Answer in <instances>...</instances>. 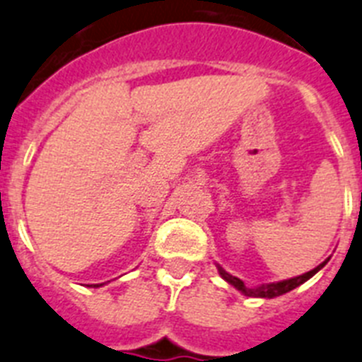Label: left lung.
Instances as JSON below:
<instances>
[{
    "mask_svg": "<svg viewBox=\"0 0 362 362\" xmlns=\"http://www.w3.org/2000/svg\"><path fill=\"white\" fill-rule=\"evenodd\" d=\"M327 261H329V257H327L326 261H322L320 265L315 267V269L309 270V272H305V274H302V276H296V278H291V279H284V281H276V284L259 285V287H247V285L243 284L241 279L235 278V276H232V274H228L223 267L217 265V269H218V274L223 276V279H226L228 284L233 285V287H235L238 291H241L245 296H250V298H276V296H281V294L296 289L298 285L305 284L309 278H313V276L317 274L318 270L322 269V267L326 265Z\"/></svg>",
    "mask_w": 362,
    "mask_h": 362,
    "instance_id": "8db88e82",
    "label": "left lung"
}]
</instances>
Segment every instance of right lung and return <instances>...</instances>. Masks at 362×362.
Returning a JSON list of instances; mask_svg holds the SVG:
<instances>
[{
  "label": "right lung",
  "instance_id": "1",
  "mask_svg": "<svg viewBox=\"0 0 362 362\" xmlns=\"http://www.w3.org/2000/svg\"><path fill=\"white\" fill-rule=\"evenodd\" d=\"M99 285H103V284H97V285H93V287H99Z\"/></svg>",
  "mask_w": 362,
  "mask_h": 362
}]
</instances>
